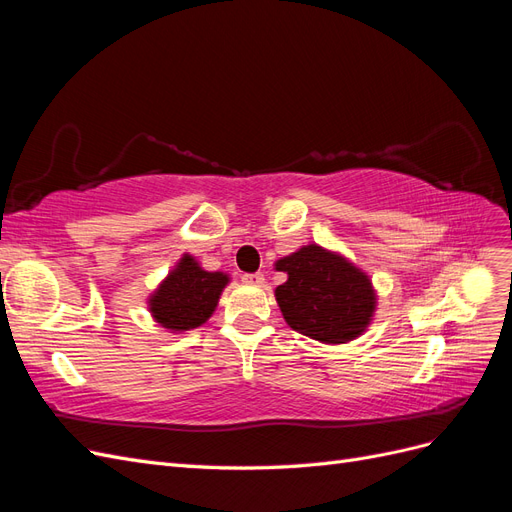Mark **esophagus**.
<instances>
[{"mask_svg": "<svg viewBox=\"0 0 512 512\" xmlns=\"http://www.w3.org/2000/svg\"><path fill=\"white\" fill-rule=\"evenodd\" d=\"M243 282L260 286V284H265V275H262L260 271L258 273H247V275H243Z\"/></svg>", "mask_w": 512, "mask_h": 512, "instance_id": "esophagus-1", "label": "esophagus"}]
</instances>
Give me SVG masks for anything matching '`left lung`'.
Segmentation results:
<instances>
[{"instance_id": "left-lung-1", "label": "left lung", "mask_w": 512, "mask_h": 512, "mask_svg": "<svg viewBox=\"0 0 512 512\" xmlns=\"http://www.w3.org/2000/svg\"><path fill=\"white\" fill-rule=\"evenodd\" d=\"M288 280L275 288L288 327L322 344L359 337L376 309L371 280L350 260L312 243L275 262Z\"/></svg>"}]
</instances>
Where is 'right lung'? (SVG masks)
<instances>
[{"label":"right lung","instance_id":"obj_1","mask_svg":"<svg viewBox=\"0 0 512 512\" xmlns=\"http://www.w3.org/2000/svg\"><path fill=\"white\" fill-rule=\"evenodd\" d=\"M228 275L205 271L183 254L160 288L149 297V312L168 331H190L207 322L218 307Z\"/></svg>","mask_w":512,"mask_h":512}]
</instances>
